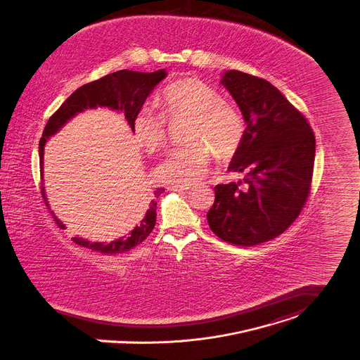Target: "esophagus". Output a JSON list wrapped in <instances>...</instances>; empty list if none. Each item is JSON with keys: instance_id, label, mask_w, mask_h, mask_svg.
Masks as SVG:
<instances>
[{"instance_id": "1", "label": "esophagus", "mask_w": 360, "mask_h": 360, "mask_svg": "<svg viewBox=\"0 0 360 360\" xmlns=\"http://www.w3.org/2000/svg\"><path fill=\"white\" fill-rule=\"evenodd\" d=\"M191 187L190 186H170L169 190L172 191H179V193H184V191H188Z\"/></svg>"}]
</instances>
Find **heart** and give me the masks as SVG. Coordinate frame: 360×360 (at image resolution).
I'll list each match as a JSON object with an SVG mask.
<instances>
[{
    "instance_id": "1",
    "label": "heart",
    "mask_w": 360,
    "mask_h": 360,
    "mask_svg": "<svg viewBox=\"0 0 360 360\" xmlns=\"http://www.w3.org/2000/svg\"><path fill=\"white\" fill-rule=\"evenodd\" d=\"M162 112L146 105L133 118V136L140 147L157 153L167 141L166 119L190 117L186 140L190 143L169 153L155 173L172 186H190L209 170L213 151L220 158L232 157L245 137L240 112L224 103L223 96L196 78L180 79L169 85L160 98Z\"/></svg>"
}]
</instances>
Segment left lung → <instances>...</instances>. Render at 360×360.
I'll return each mask as SVG.
<instances>
[{"instance_id":"obj_1","label":"left lung","mask_w":360,"mask_h":360,"mask_svg":"<svg viewBox=\"0 0 360 360\" xmlns=\"http://www.w3.org/2000/svg\"><path fill=\"white\" fill-rule=\"evenodd\" d=\"M221 84L246 122L242 144L229 166L243 172L245 179L216 186L206 217L220 239L255 246L289 229L304 207L312 181L315 136L307 118L268 81L229 70Z\"/></svg>"}]
</instances>
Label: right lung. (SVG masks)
I'll use <instances>...</instances> for the list:
<instances>
[{"label":"right lung","instance_id":"obj_1","mask_svg":"<svg viewBox=\"0 0 360 360\" xmlns=\"http://www.w3.org/2000/svg\"><path fill=\"white\" fill-rule=\"evenodd\" d=\"M166 77L165 70H158L154 72H139L131 70H120L112 74H108L100 79L92 81L89 84L82 85L78 88L71 96H68L65 103L58 108V111L48 120L45 129L42 131V137L39 140V166L41 174L44 173V148L46 140L53 136L55 133L60 131L65 124L74 118L78 112H82L88 108L96 107H107L110 110H115L124 112L128 125L131 127L134 115L141 110L146 98L154 91V88ZM133 131V129H131ZM164 188H157L154 191V198L141 219V221L131 229V232L117 240L110 243L103 242H91L82 238H72V240L84 248H88L94 252H98L103 255H118L131 250V248L140 245L155 227L157 221V198L164 193ZM41 194L46 206H49L45 187L41 186ZM52 217L55 219L59 227H65L63 223L55 216L53 212Z\"/></svg>","mask_w":360,"mask_h":360}]
</instances>
